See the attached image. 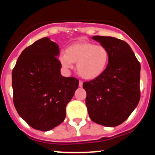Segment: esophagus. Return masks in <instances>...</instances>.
Masks as SVG:
<instances>
[{
  "label": "esophagus",
  "instance_id": "obj_1",
  "mask_svg": "<svg viewBox=\"0 0 155 155\" xmlns=\"http://www.w3.org/2000/svg\"><path fill=\"white\" fill-rule=\"evenodd\" d=\"M79 87H82V86H83V82H82V81H79Z\"/></svg>",
  "mask_w": 155,
  "mask_h": 155
}]
</instances>
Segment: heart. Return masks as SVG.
<instances>
[{
    "instance_id": "heart-1",
    "label": "heart",
    "mask_w": 155,
    "mask_h": 155,
    "mask_svg": "<svg viewBox=\"0 0 155 155\" xmlns=\"http://www.w3.org/2000/svg\"><path fill=\"white\" fill-rule=\"evenodd\" d=\"M59 60L64 68L73 67L77 63V71L85 79H94L101 76L109 61L108 49L102 45L87 41H80L68 47L60 53Z\"/></svg>"
}]
</instances>
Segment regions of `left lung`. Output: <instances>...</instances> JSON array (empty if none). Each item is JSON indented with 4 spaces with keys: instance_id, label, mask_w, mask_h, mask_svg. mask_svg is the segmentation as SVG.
I'll use <instances>...</instances> for the list:
<instances>
[{
    "instance_id": "obj_1",
    "label": "left lung",
    "mask_w": 155,
    "mask_h": 155,
    "mask_svg": "<svg viewBox=\"0 0 155 155\" xmlns=\"http://www.w3.org/2000/svg\"><path fill=\"white\" fill-rule=\"evenodd\" d=\"M108 49L104 72L83 83L89 116L95 123L115 127L128 118L139 102L140 65L128 44L110 36H92Z\"/></svg>"
}]
</instances>
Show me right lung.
<instances>
[{"label": "right lung", "instance_id": "1", "mask_svg": "<svg viewBox=\"0 0 155 155\" xmlns=\"http://www.w3.org/2000/svg\"><path fill=\"white\" fill-rule=\"evenodd\" d=\"M59 47L47 37L21 53L12 71L13 101L19 115L35 130L47 131L63 122L65 108L79 86L60 74Z\"/></svg>", "mask_w": 155, "mask_h": 155}]
</instances>
